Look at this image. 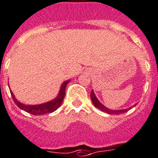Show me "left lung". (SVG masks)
<instances>
[{
  "label": "left lung",
  "mask_w": 158,
  "mask_h": 158,
  "mask_svg": "<svg viewBox=\"0 0 158 158\" xmlns=\"http://www.w3.org/2000/svg\"><path fill=\"white\" fill-rule=\"evenodd\" d=\"M90 98H91V101H92L93 104H94V106H95L97 108L100 109V110H102V111H104V112H106V113H107V114H122V113H126V112H127L128 110H130V109L132 108V107H129V108L123 109V110H111V109H108L107 107H106L105 106L103 105V104H101V103L98 100H97V98L96 97L95 94H94V90L91 91ZM135 105H136V104H135L134 106H135Z\"/></svg>",
  "instance_id": "1"
}]
</instances>
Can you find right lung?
Listing matches in <instances>:
<instances>
[{
	"instance_id": "obj_1",
	"label": "right lung",
	"mask_w": 158,
	"mask_h": 158,
	"mask_svg": "<svg viewBox=\"0 0 158 158\" xmlns=\"http://www.w3.org/2000/svg\"><path fill=\"white\" fill-rule=\"evenodd\" d=\"M69 82V80L65 81V82H63V84L61 85V89H60V92H59L58 96L57 97V98H55L53 101H49L48 103H45V104H39V105H26V104H23L22 103L19 102L17 100L15 99L14 94L11 92V95L12 97V99L14 101L15 104L18 106L20 109L25 110L26 112L29 113V114H32L33 115H40V114H48V113H51L54 110H57L60 105L62 103L63 100H64V95H65V88L67 84Z\"/></svg>"
}]
</instances>
